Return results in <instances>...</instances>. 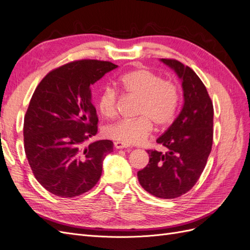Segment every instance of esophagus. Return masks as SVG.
Here are the masks:
<instances>
[{"label":"esophagus","mask_w":250,"mask_h":250,"mask_svg":"<svg viewBox=\"0 0 250 250\" xmlns=\"http://www.w3.org/2000/svg\"><path fill=\"white\" fill-rule=\"evenodd\" d=\"M115 147L117 149H123V148H127L128 146L126 145V144H123V143H121V142H115Z\"/></svg>","instance_id":"1"}]
</instances>
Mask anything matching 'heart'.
Segmentation results:
<instances>
[{
	"mask_svg": "<svg viewBox=\"0 0 250 250\" xmlns=\"http://www.w3.org/2000/svg\"><path fill=\"white\" fill-rule=\"evenodd\" d=\"M120 83L128 97L139 99L137 113L141 117L108 126L105 130L107 138L126 145H135L149 137L153 123L164 127L172 122L178 104L177 88L173 83L148 69L128 72L121 77ZM119 103L116 90L106 86L99 96L98 107L105 118L112 119L118 115Z\"/></svg>",
	"mask_w": 250,
	"mask_h": 250,
	"instance_id": "b5f03b06",
	"label": "heart"
}]
</instances>
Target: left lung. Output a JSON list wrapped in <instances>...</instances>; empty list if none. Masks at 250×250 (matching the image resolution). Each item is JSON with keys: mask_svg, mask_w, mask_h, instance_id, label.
<instances>
[{"mask_svg": "<svg viewBox=\"0 0 250 250\" xmlns=\"http://www.w3.org/2000/svg\"><path fill=\"white\" fill-rule=\"evenodd\" d=\"M181 81L184 105L156 143L165 152L148 150L149 164L138 172L140 185L158 198L172 199L190 191L206 167L213 145L214 108L208 90L191 67L160 59Z\"/></svg>", "mask_w": 250, "mask_h": 250, "instance_id": "8db88e82", "label": "left lung"}]
</instances>
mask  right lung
<instances>
[{"label":"right lung","instance_id":"add662e5","mask_svg":"<svg viewBox=\"0 0 250 250\" xmlns=\"http://www.w3.org/2000/svg\"><path fill=\"white\" fill-rule=\"evenodd\" d=\"M116 67L79 60L50 72L37 85L24 119L25 152L36 180L50 193L72 198L100 179L113 143L88 144L98 130L90 85Z\"/></svg>","mask_w":250,"mask_h":250}]
</instances>
